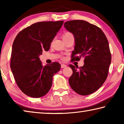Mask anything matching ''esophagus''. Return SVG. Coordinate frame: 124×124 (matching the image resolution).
Listing matches in <instances>:
<instances>
[{
  "label": "esophagus",
  "mask_w": 124,
  "mask_h": 124,
  "mask_svg": "<svg viewBox=\"0 0 124 124\" xmlns=\"http://www.w3.org/2000/svg\"><path fill=\"white\" fill-rule=\"evenodd\" d=\"M66 67H67L66 64H61V68H66Z\"/></svg>",
  "instance_id": "obj_1"
}]
</instances>
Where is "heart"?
<instances>
[{
    "label": "heart",
    "instance_id": "b5f03b06",
    "mask_svg": "<svg viewBox=\"0 0 124 124\" xmlns=\"http://www.w3.org/2000/svg\"><path fill=\"white\" fill-rule=\"evenodd\" d=\"M70 35H72V34H71L70 33V32H67V33H65V34H64V35H63V38H66V37H70Z\"/></svg>",
    "mask_w": 124,
    "mask_h": 124
}]
</instances>
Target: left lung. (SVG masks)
Returning <instances> with one entry per match:
<instances>
[{"instance_id":"obj_1","label":"left lung","mask_w":124,"mask_h":124,"mask_svg":"<svg viewBox=\"0 0 124 124\" xmlns=\"http://www.w3.org/2000/svg\"><path fill=\"white\" fill-rule=\"evenodd\" d=\"M64 27L74 37L72 60L85 57L83 67L69 65L73 70L69 84L79 95H90L102 86L107 77L111 62L108 41L101 29L85 21H70Z\"/></svg>"}]
</instances>
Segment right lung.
<instances>
[{
  "mask_svg": "<svg viewBox=\"0 0 124 124\" xmlns=\"http://www.w3.org/2000/svg\"><path fill=\"white\" fill-rule=\"evenodd\" d=\"M63 23V21L35 23L15 39L10 67L17 85L26 95L41 97L51 89L52 78L60 70L61 64L54 62L43 66L39 56L44 50L49 51Z\"/></svg>",
  "mask_w": 124,
  "mask_h": 124,
  "instance_id": "obj_1",
  "label": "right lung"
}]
</instances>
